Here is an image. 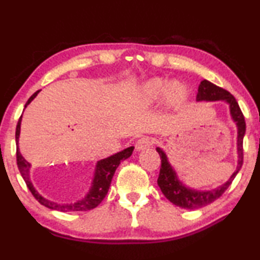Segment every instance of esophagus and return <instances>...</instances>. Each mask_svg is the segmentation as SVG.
Instances as JSON below:
<instances>
[{"mask_svg": "<svg viewBox=\"0 0 260 260\" xmlns=\"http://www.w3.org/2000/svg\"><path fill=\"white\" fill-rule=\"evenodd\" d=\"M154 144H155V139L154 138L144 137V138L139 139V140L137 141V144H135V148H137V151H142V149L152 147V146Z\"/></svg>", "mask_w": 260, "mask_h": 260, "instance_id": "obj_1", "label": "esophagus"}]
</instances>
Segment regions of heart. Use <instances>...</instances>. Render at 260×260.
<instances>
[{
  "mask_svg": "<svg viewBox=\"0 0 260 260\" xmlns=\"http://www.w3.org/2000/svg\"><path fill=\"white\" fill-rule=\"evenodd\" d=\"M167 93H170V98L173 102H180L185 98V92L181 86H172V83L165 79H153L142 88V100L146 105L155 104Z\"/></svg>",
  "mask_w": 260,
  "mask_h": 260,
  "instance_id": "1",
  "label": "heart"
}]
</instances>
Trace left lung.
<instances>
[{
    "label": "left lung",
    "mask_w": 260,
    "mask_h": 260,
    "mask_svg": "<svg viewBox=\"0 0 260 260\" xmlns=\"http://www.w3.org/2000/svg\"><path fill=\"white\" fill-rule=\"evenodd\" d=\"M197 100H224L230 105V111H231V115L238 126V167L237 171L232 174L230 180L217 189L207 192H197L194 189L186 188L182 186L180 181L178 180L177 175H175L174 171L167 161V156L160 148H156V152L159 153L160 159H161V167H160V173L158 178V185L164 196L170 200L172 204L177 205V206L181 208H187V210H198L204 206H207L208 204L213 203L214 200L220 198L224 194L229 186L232 184L233 179L238 174L241 166H243L244 160V148H243V140L245 131H246V123H245V118L243 112L239 107L238 102L235 99L233 95L228 92V90L213 85V83L207 81V80H203L200 82L198 94H197Z\"/></svg>",
    "instance_id": "obj_1"
}]
</instances>
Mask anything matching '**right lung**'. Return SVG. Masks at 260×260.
Returning <instances> with one entry per match:
<instances>
[{"instance_id":"add662e5","label":"right lung","mask_w":260,"mask_h":260,"mask_svg":"<svg viewBox=\"0 0 260 260\" xmlns=\"http://www.w3.org/2000/svg\"><path fill=\"white\" fill-rule=\"evenodd\" d=\"M39 92L40 90L35 92L30 98L28 99L25 106H27L28 104H30V101L36 96V95H38ZM21 118H22V115H21ZM21 118L19 119V122H17V126H16V133H15L16 145L19 144ZM133 149H134V147H128V148L123 149V151H121V152L116 153V154H114V155L109 156V158L100 160V161L98 162L96 172H95V178H94V182H93V187H92V189H90V192L82 200H79L78 203L68 204V205H60V204L49 202V200L45 199L42 196H40L39 193L35 191V188L32 187L30 180H29L28 172H29V167H30V165H29V162L25 161L23 156L21 155L19 147L16 148V162H17V167H19L22 178H23V180L25 182V185H27V187L29 188V191H30L31 194L34 196V198L38 200L40 204L43 205V206L48 207V208H50V210H56V211H61V212L89 211V210H93V208L99 206L102 200L105 199V197H106V194H107V192L109 189V186H111L113 175H114L116 168H118V166L120 165V162H121L122 160L129 158V156L132 155V153H133Z\"/></svg>"}]
</instances>
